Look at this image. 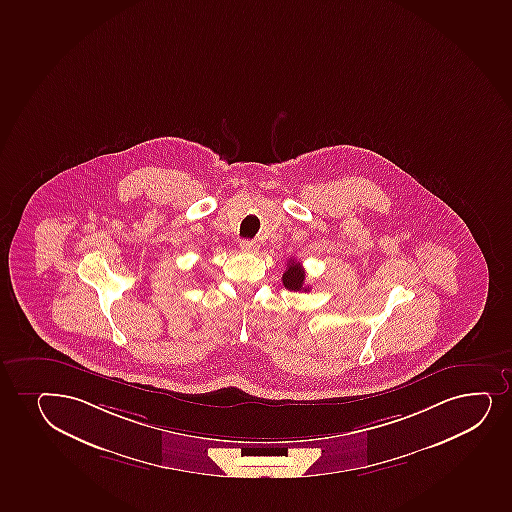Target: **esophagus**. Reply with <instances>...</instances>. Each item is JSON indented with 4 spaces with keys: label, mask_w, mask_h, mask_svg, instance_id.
Masks as SVG:
<instances>
[{
    "label": "esophagus",
    "mask_w": 512,
    "mask_h": 512,
    "mask_svg": "<svg viewBox=\"0 0 512 512\" xmlns=\"http://www.w3.org/2000/svg\"><path fill=\"white\" fill-rule=\"evenodd\" d=\"M241 249H242V251H246V253H256V251H258V244H256V241H249V239H242Z\"/></svg>",
    "instance_id": "1"
}]
</instances>
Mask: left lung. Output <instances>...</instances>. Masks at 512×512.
Masks as SVG:
<instances>
[{
  "label": "left lung",
  "instance_id": "obj_1",
  "mask_svg": "<svg viewBox=\"0 0 512 512\" xmlns=\"http://www.w3.org/2000/svg\"><path fill=\"white\" fill-rule=\"evenodd\" d=\"M283 285L288 290H292V292H307L309 287H306V271L302 268L299 261H295V259H290L287 263V270L283 273Z\"/></svg>",
  "mask_w": 512,
  "mask_h": 512
}]
</instances>
